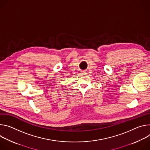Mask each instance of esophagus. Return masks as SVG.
<instances>
[{
	"mask_svg": "<svg viewBox=\"0 0 150 150\" xmlns=\"http://www.w3.org/2000/svg\"><path fill=\"white\" fill-rule=\"evenodd\" d=\"M80 74H81V75H85V74H86V72L85 71H81V72H80Z\"/></svg>",
	"mask_w": 150,
	"mask_h": 150,
	"instance_id": "1",
	"label": "esophagus"
}]
</instances>
